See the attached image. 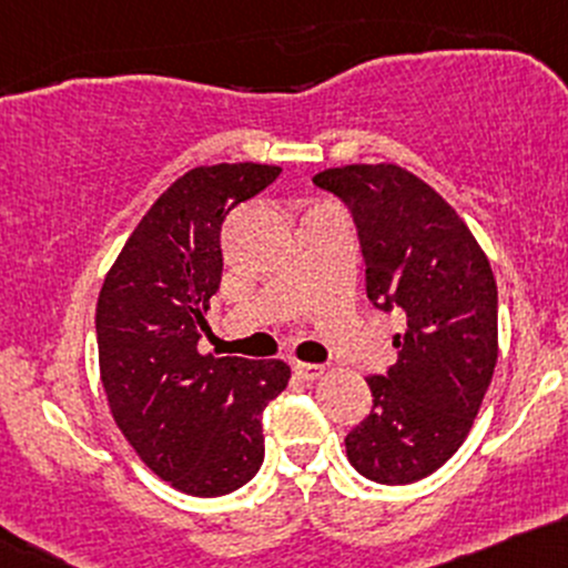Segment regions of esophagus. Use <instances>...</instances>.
Returning <instances> with one entry per match:
<instances>
[{
  "label": "esophagus",
  "instance_id": "34e87169",
  "mask_svg": "<svg viewBox=\"0 0 568 568\" xmlns=\"http://www.w3.org/2000/svg\"><path fill=\"white\" fill-rule=\"evenodd\" d=\"M294 375L298 379H304V383H315V379L323 375V366L304 364V361H296V364H294Z\"/></svg>",
  "mask_w": 568,
  "mask_h": 568
}]
</instances>
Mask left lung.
Here are the masks:
<instances>
[{
    "mask_svg": "<svg viewBox=\"0 0 568 568\" xmlns=\"http://www.w3.org/2000/svg\"><path fill=\"white\" fill-rule=\"evenodd\" d=\"M313 183L351 207L366 294L407 315L396 364L366 377L375 407L345 436L347 460L375 483H417L464 445L494 377V270L464 217L404 166H334Z\"/></svg>",
    "mask_w": 568,
    "mask_h": 568,
    "instance_id": "1",
    "label": "left lung"
}]
</instances>
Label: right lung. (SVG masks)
Here are the masks:
<instances>
[{
  "label": "right lung",
  "mask_w": 568,
  "mask_h": 568,
  "mask_svg": "<svg viewBox=\"0 0 568 568\" xmlns=\"http://www.w3.org/2000/svg\"><path fill=\"white\" fill-rule=\"evenodd\" d=\"M280 172L193 166L142 215L99 291L112 420L153 475L189 496H226L261 469V413L291 379L285 361L199 353L223 274V221Z\"/></svg>",
  "instance_id": "add662e5"
}]
</instances>
